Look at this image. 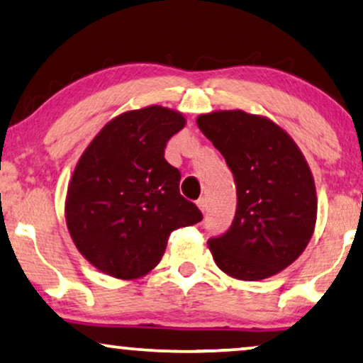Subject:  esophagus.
Returning <instances> with one entry per match:
<instances>
[{
	"instance_id": "esophagus-1",
	"label": "esophagus",
	"mask_w": 363,
	"mask_h": 363,
	"mask_svg": "<svg viewBox=\"0 0 363 363\" xmlns=\"http://www.w3.org/2000/svg\"><path fill=\"white\" fill-rule=\"evenodd\" d=\"M196 206L200 208V210L205 213L206 208H208V203H206V198H200V200H196Z\"/></svg>"
}]
</instances>
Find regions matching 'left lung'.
Segmentation results:
<instances>
[{
  "label": "left lung",
  "mask_w": 363,
  "mask_h": 363,
  "mask_svg": "<svg viewBox=\"0 0 363 363\" xmlns=\"http://www.w3.org/2000/svg\"><path fill=\"white\" fill-rule=\"evenodd\" d=\"M198 127L221 152L236 183V215L225 235L208 240L228 276L259 281L292 264L317 218L315 185L296 142L269 118L242 111L203 113Z\"/></svg>",
  "instance_id": "8db88e82"
}]
</instances>
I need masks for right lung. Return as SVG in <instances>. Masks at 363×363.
<instances>
[{
    "label": "right lung",
    "mask_w": 363,
    "mask_h": 363,
    "mask_svg": "<svg viewBox=\"0 0 363 363\" xmlns=\"http://www.w3.org/2000/svg\"><path fill=\"white\" fill-rule=\"evenodd\" d=\"M183 127L180 112L160 106L121 113L79 158L66 196L67 230L99 271L145 276L172 231L203 220L180 195L182 173L165 160L167 142Z\"/></svg>",
    "instance_id": "right-lung-1"
}]
</instances>
